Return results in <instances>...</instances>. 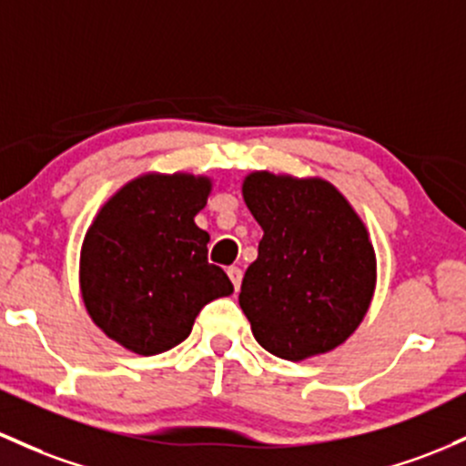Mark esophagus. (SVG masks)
<instances>
[{
    "instance_id": "1",
    "label": "esophagus",
    "mask_w": 466,
    "mask_h": 466,
    "mask_svg": "<svg viewBox=\"0 0 466 466\" xmlns=\"http://www.w3.org/2000/svg\"><path fill=\"white\" fill-rule=\"evenodd\" d=\"M228 276H229V280H232L234 289L238 291V288H241V280H243L241 268H237V265H232V268H228Z\"/></svg>"
}]
</instances>
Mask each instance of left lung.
I'll return each instance as SVG.
<instances>
[{
	"label": "left lung",
	"mask_w": 466,
	"mask_h": 466,
	"mask_svg": "<svg viewBox=\"0 0 466 466\" xmlns=\"http://www.w3.org/2000/svg\"><path fill=\"white\" fill-rule=\"evenodd\" d=\"M241 192L263 228L238 294L254 339L294 362L336 350L365 320L376 291L367 225L320 177L258 170Z\"/></svg>",
	"instance_id": "obj_1"
}]
</instances>
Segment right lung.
<instances>
[{"label":"right lung","instance_id":"add662e5","mask_svg":"<svg viewBox=\"0 0 466 466\" xmlns=\"http://www.w3.org/2000/svg\"><path fill=\"white\" fill-rule=\"evenodd\" d=\"M212 178L146 172L121 186L92 218L79 254V289L92 323L139 356L190 336L209 300L234 285L208 263L209 234L194 223Z\"/></svg>","mask_w":466,"mask_h":466}]
</instances>
